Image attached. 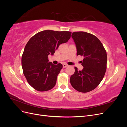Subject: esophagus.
<instances>
[{
  "label": "esophagus",
  "mask_w": 127,
  "mask_h": 127,
  "mask_svg": "<svg viewBox=\"0 0 127 127\" xmlns=\"http://www.w3.org/2000/svg\"><path fill=\"white\" fill-rule=\"evenodd\" d=\"M63 68H66V67H68V65L67 64H63Z\"/></svg>",
  "instance_id": "34e87169"
}]
</instances>
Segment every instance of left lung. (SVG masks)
Returning <instances> with one entry per match:
<instances>
[{
	"mask_svg": "<svg viewBox=\"0 0 127 127\" xmlns=\"http://www.w3.org/2000/svg\"><path fill=\"white\" fill-rule=\"evenodd\" d=\"M71 36L76 45L77 55L84 57L82 70L75 67L70 77L71 86L82 93H87L96 88L101 82L106 70L107 55L98 38L85 32H74Z\"/></svg>",
	"mask_w": 127,
	"mask_h": 127,
	"instance_id": "8db88e82",
	"label": "left lung"
}]
</instances>
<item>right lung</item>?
Returning <instances> with one entry per match:
<instances>
[{
	"label": "right lung",
	"instance_id": "obj_1",
	"mask_svg": "<svg viewBox=\"0 0 127 127\" xmlns=\"http://www.w3.org/2000/svg\"><path fill=\"white\" fill-rule=\"evenodd\" d=\"M71 34L66 31L44 30L33 35L26 44L22 57L23 71L27 82L36 91H47L55 86L63 65L49 62L48 56L69 40Z\"/></svg>",
	"mask_w": 127,
	"mask_h": 127
}]
</instances>
